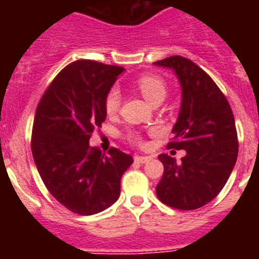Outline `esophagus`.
Here are the masks:
<instances>
[{"label":"esophagus","instance_id":"1","mask_svg":"<svg viewBox=\"0 0 259 259\" xmlns=\"http://www.w3.org/2000/svg\"><path fill=\"white\" fill-rule=\"evenodd\" d=\"M152 158L150 157H144V155H136L135 157V162L136 163H146V162H149Z\"/></svg>","mask_w":259,"mask_h":259}]
</instances>
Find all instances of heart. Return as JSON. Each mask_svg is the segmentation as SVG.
I'll list each match as a JSON object with an SVG mask.
<instances>
[{
  "label": "heart",
  "mask_w": 259,
  "mask_h": 259,
  "mask_svg": "<svg viewBox=\"0 0 259 259\" xmlns=\"http://www.w3.org/2000/svg\"><path fill=\"white\" fill-rule=\"evenodd\" d=\"M137 88L140 91L141 95L144 96L146 101L149 104H155V102L163 101L166 97V84L163 83V80L159 79L158 76H153V75H145L141 76L137 81ZM119 104H120V93L116 88H113L107 93L106 101H105V107L109 114H114L116 110L119 109ZM130 139L134 141H139V137L136 135L132 134Z\"/></svg>",
  "instance_id": "b5f03b06"
}]
</instances>
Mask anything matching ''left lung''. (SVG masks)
Segmentation results:
<instances>
[{
	"instance_id": "8db88e82",
	"label": "left lung",
	"mask_w": 259,
	"mask_h": 259,
	"mask_svg": "<svg viewBox=\"0 0 259 259\" xmlns=\"http://www.w3.org/2000/svg\"><path fill=\"white\" fill-rule=\"evenodd\" d=\"M172 70L182 89L179 115L168 148L184 149L182 163L158 155L164 171L155 192L174 209L194 210L218 196L232 172L239 153L236 125L227 98L196 63L180 56L154 62Z\"/></svg>"
}]
</instances>
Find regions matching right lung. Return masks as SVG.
<instances>
[{
    "label": "right lung",
    "mask_w": 259,
    "mask_h": 259,
    "mask_svg": "<svg viewBox=\"0 0 259 259\" xmlns=\"http://www.w3.org/2000/svg\"><path fill=\"white\" fill-rule=\"evenodd\" d=\"M124 68L76 61L53 80L36 110L32 155L48 191L71 211L92 215L107 209L120 194V179L132 155L119 149L104 154L89 146L106 119L105 101Z\"/></svg>",
    "instance_id": "1"
}]
</instances>
